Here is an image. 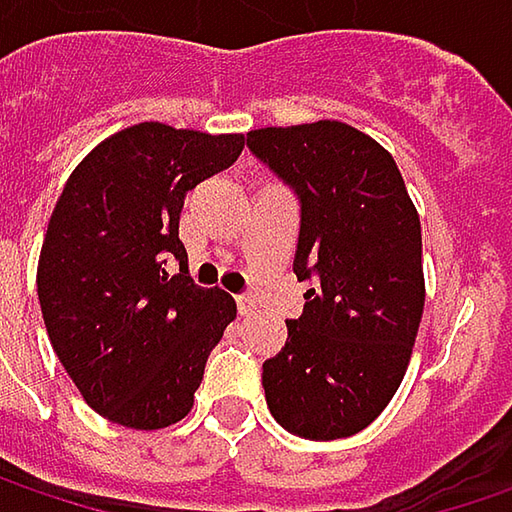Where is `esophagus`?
Returning <instances> with one entry per match:
<instances>
[{
  "mask_svg": "<svg viewBox=\"0 0 512 512\" xmlns=\"http://www.w3.org/2000/svg\"><path fill=\"white\" fill-rule=\"evenodd\" d=\"M236 310H239V316H250V313H256V302L250 296H236Z\"/></svg>",
  "mask_w": 512,
  "mask_h": 512,
  "instance_id": "34e87169",
  "label": "esophagus"
}]
</instances>
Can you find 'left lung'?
<instances>
[{"instance_id":"8db88e82","label":"left lung","mask_w":512,"mask_h":512,"mask_svg":"<svg viewBox=\"0 0 512 512\" xmlns=\"http://www.w3.org/2000/svg\"><path fill=\"white\" fill-rule=\"evenodd\" d=\"M302 207L293 273L313 282L262 364L273 419L310 442L364 430L399 390L424 310L422 225L393 156L322 119L247 133Z\"/></svg>"}]
</instances>
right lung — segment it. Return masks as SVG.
<instances>
[{"mask_svg": "<svg viewBox=\"0 0 512 512\" xmlns=\"http://www.w3.org/2000/svg\"><path fill=\"white\" fill-rule=\"evenodd\" d=\"M242 148V133L142 122L90 150L53 207L36 267L42 319L82 399L108 422L162 430L193 407L236 302L185 273L179 213L187 190Z\"/></svg>", "mask_w": 512, "mask_h": 512, "instance_id": "obj_1", "label": "right lung"}]
</instances>
